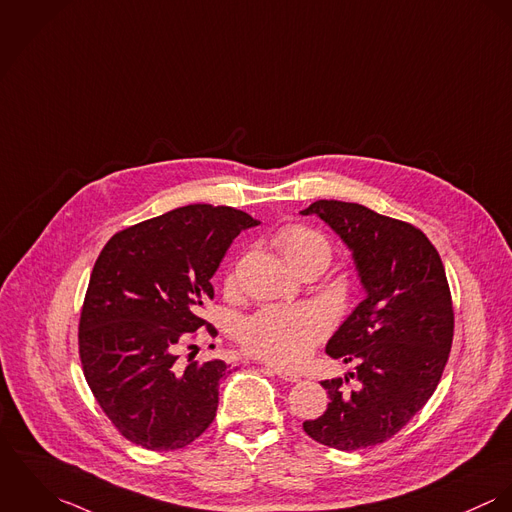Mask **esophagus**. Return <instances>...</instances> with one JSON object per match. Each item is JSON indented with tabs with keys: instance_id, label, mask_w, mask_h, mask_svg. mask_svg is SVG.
Wrapping results in <instances>:
<instances>
[{
	"instance_id": "obj_1",
	"label": "esophagus",
	"mask_w": 512,
	"mask_h": 512,
	"mask_svg": "<svg viewBox=\"0 0 512 512\" xmlns=\"http://www.w3.org/2000/svg\"><path fill=\"white\" fill-rule=\"evenodd\" d=\"M269 367V365H267ZM277 377H281L283 381H288V383H298L300 381V375L298 373H292V371H288V369H284V367H269Z\"/></svg>"
}]
</instances>
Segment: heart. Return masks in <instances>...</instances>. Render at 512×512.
Listing matches in <instances>:
<instances>
[{
	"label": "heart",
	"mask_w": 512,
	"mask_h": 512,
	"mask_svg": "<svg viewBox=\"0 0 512 512\" xmlns=\"http://www.w3.org/2000/svg\"><path fill=\"white\" fill-rule=\"evenodd\" d=\"M275 245L290 267L308 259H324L328 263L332 257V247L322 233L298 224L279 229ZM228 281H233V275ZM326 332L328 320L316 306H267L243 320L239 341L255 357L277 365H298Z\"/></svg>",
	"instance_id": "1"
}]
</instances>
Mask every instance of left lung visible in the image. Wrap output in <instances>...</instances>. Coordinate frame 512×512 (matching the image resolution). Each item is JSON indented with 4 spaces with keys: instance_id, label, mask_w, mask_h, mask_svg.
I'll list each match as a JSON object with an SVG mask.
<instances>
[{
    "instance_id": "obj_1",
    "label": "left lung",
    "mask_w": 512,
    "mask_h": 512,
    "mask_svg": "<svg viewBox=\"0 0 512 512\" xmlns=\"http://www.w3.org/2000/svg\"><path fill=\"white\" fill-rule=\"evenodd\" d=\"M300 214L340 235L367 292L326 345L355 373L322 381L328 408L302 428L341 452L383 444L434 395L448 363L454 306L444 263L420 229L361 204L318 200ZM353 376L360 387L345 392Z\"/></svg>"
}]
</instances>
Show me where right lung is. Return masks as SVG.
<instances>
[{"instance_id": "right-lung-1", "label": "right lung", "mask_w": 512, "mask_h": 512, "mask_svg": "<svg viewBox=\"0 0 512 512\" xmlns=\"http://www.w3.org/2000/svg\"><path fill=\"white\" fill-rule=\"evenodd\" d=\"M259 226L249 214L190 204L117 231L102 249L86 290L78 347L90 391L129 442L171 452L214 422L222 359L194 361L196 332L214 298L210 279L231 241ZM192 348L184 366L181 347Z\"/></svg>"}]
</instances>
